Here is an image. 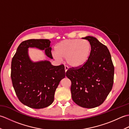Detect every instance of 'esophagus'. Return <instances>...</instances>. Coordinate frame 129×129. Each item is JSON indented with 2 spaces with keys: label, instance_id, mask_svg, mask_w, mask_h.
Listing matches in <instances>:
<instances>
[{
  "label": "esophagus",
  "instance_id": "1",
  "mask_svg": "<svg viewBox=\"0 0 129 129\" xmlns=\"http://www.w3.org/2000/svg\"><path fill=\"white\" fill-rule=\"evenodd\" d=\"M64 68H65V72H67V71L68 70V69H69V68H68V66H66V65H65V66L64 67Z\"/></svg>",
  "mask_w": 129,
  "mask_h": 129
}]
</instances>
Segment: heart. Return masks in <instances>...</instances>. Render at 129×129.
Wrapping results in <instances>:
<instances>
[{
  "label": "heart",
  "mask_w": 129,
  "mask_h": 129,
  "mask_svg": "<svg viewBox=\"0 0 129 129\" xmlns=\"http://www.w3.org/2000/svg\"><path fill=\"white\" fill-rule=\"evenodd\" d=\"M91 50V46L89 41L78 39H66L57 44L53 56L59 60L66 59L70 66L79 67L86 62Z\"/></svg>",
  "instance_id": "heart-1"
}]
</instances>
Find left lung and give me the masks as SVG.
<instances>
[{"label":"left lung","mask_w":129,"mask_h":129,"mask_svg":"<svg viewBox=\"0 0 129 129\" xmlns=\"http://www.w3.org/2000/svg\"><path fill=\"white\" fill-rule=\"evenodd\" d=\"M83 39L91 46L89 59L80 67L69 68L66 76L72 82L74 102L83 108H94L104 103L112 89L114 67L106 46L93 37Z\"/></svg>","instance_id":"obj_1"}]
</instances>
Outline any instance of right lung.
Here are the masks:
<instances>
[{"mask_svg":"<svg viewBox=\"0 0 129 129\" xmlns=\"http://www.w3.org/2000/svg\"><path fill=\"white\" fill-rule=\"evenodd\" d=\"M51 42L48 39H29L19 45L11 64V79L19 101L29 108L42 109L53 103L55 91L65 76L64 65L53 66L47 60L33 62L29 48L45 50L53 59Z\"/></svg>","mask_w":129,"mask_h":129,"instance_id":"obj_1","label":"right lung"}]
</instances>
